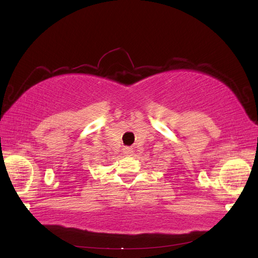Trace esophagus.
I'll return each instance as SVG.
<instances>
[{
	"instance_id": "obj_1",
	"label": "esophagus",
	"mask_w": 258,
	"mask_h": 258,
	"mask_svg": "<svg viewBox=\"0 0 258 258\" xmlns=\"http://www.w3.org/2000/svg\"><path fill=\"white\" fill-rule=\"evenodd\" d=\"M122 152L124 155H127V156H131L132 154H134V151H132L131 147H123Z\"/></svg>"
}]
</instances>
